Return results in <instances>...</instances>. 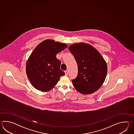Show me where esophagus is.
I'll return each mask as SVG.
<instances>
[{"mask_svg": "<svg viewBox=\"0 0 134 134\" xmlns=\"http://www.w3.org/2000/svg\"><path fill=\"white\" fill-rule=\"evenodd\" d=\"M65 75L67 76L68 74V70H66V71H65Z\"/></svg>", "mask_w": 134, "mask_h": 134, "instance_id": "obj_1", "label": "esophagus"}]
</instances>
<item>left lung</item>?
<instances>
[{
    "instance_id": "obj_1",
    "label": "left lung",
    "mask_w": 134,
    "mask_h": 134,
    "mask_svg": "<svg viewBox=\"0 0 134 134\" xmlns=\"http://www.w3.org/2000/svg\"><path fill=\"white\" fill-rule=\"evenodd\" d=\"M77 61L78 74L72 82L80 93L90 94L103 85L107 73V65L102 55L88 43H75L68 47Z\"/></svg>"
}]
</instances>
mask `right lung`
Wrapping results in <instances>:
<instances>
[{"instance_id": "obj_1", "label": "right lung", "mask_w": 134, "mask_h": 134, "mask_svg": "<svg viewBox=\"0 0 134 134\" xmlns=\"http://www.w3.org/2000/svg\"><path fill=\"white\" fill-rule=\"evenodd\" d=\"M67 47L65 43L48 39L35 48L26 65L27 76L34 87L46 92L57 85L65 73L60 69L61 62L56 55Z\"/></svg>"}]
</instances>
